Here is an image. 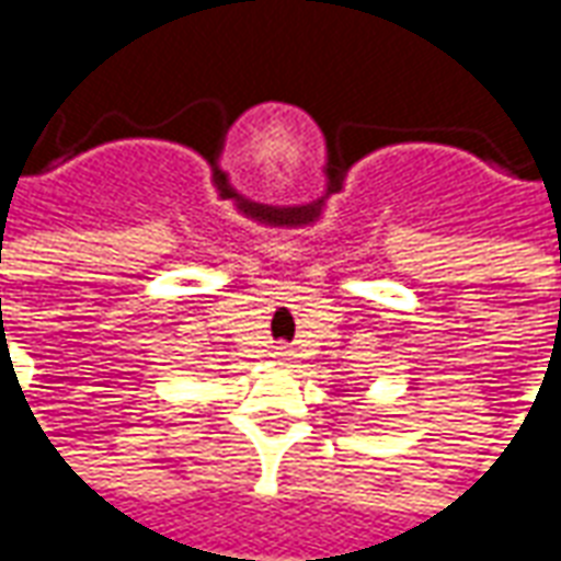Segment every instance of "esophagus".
I'll use <instances>...</instances> for the list:
<instances>
[{"mask_svg": "<svg viewBox=\"0 0 561 561\" xmlns=\"http://www.w3.org/2000/svg\"><path fill=\"white\" fill-rule=\"evenodd\" d=\"M273 357H276V360H288V357H291V352H288L285 345H279V348L273 352Z\"/></svg>", "mask_w": 561, "mask_h": 561, "instance_id": "esophagus-1", "label": "esophagus"}]
</instances>
